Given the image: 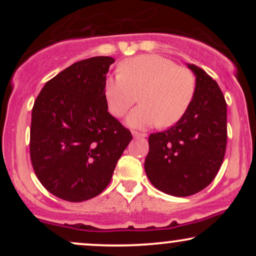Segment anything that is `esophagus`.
<instances>
[{
    "label": "esophagus",
    "mask_w": 256,
    "mask_h": 256,
    "mask_svg": "<svg viewBox=\"0 0 256 256\" xmlns=\"http://www.w3.org/2000/svg\"><path fill=\"white\" fill-rule=\"evenodd\" d=\"M134 138H143V137H146V134H143V132H134Z\"/></svg>",
    "instance_id": "1"
}]
</instances>
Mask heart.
<instances>
[{
	"instance_id": "heart-1",
	"label": "heart",
	"mask_w": 256,
	"mask_h": 256,
	"mask_svg": "<svg viewBox=\"0 0 256 256\" xmlns=\"http://www.w3.org/2000/svg\"><path fill=\"white\" fill-rule=\"evenodd\" d=\"M104 98L114 116L131 112L128 124L136 128L158 124L171 126L185 116L196 94V77L186 67L155 54L130 58L120 64V73L104 82Z\"/></svg>"
}]
</instances>
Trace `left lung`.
Wrapping results in <instances>:
<instances>
[{
	"label": "left lung",
	"mask_w": 256,
	"mask_h": 256,
	"mask_svg": "<svg viewBox=\"0 0 256 256\" xmlns=\"http://www.w3.org/2000/svg\"><path fill=\"white\" fill-rule=\"evenodd\" d=\"M196 94L176 125L149 136L144 168L160 192L178 198L198 194L219 172L228 142L226 101L216 82L195 64Z\"/></svg>",
	"instance_id": "obj_1"
}]
</instances>
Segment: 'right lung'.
<instances>
[{"label":"right lung","instance_id":"obj_1","mask_svg":"<svg viewBox=\"0 0 256 256\" xmlns=\"http://www.w3.org/2000/svg\"><path fill=\"white\" fill-rule=\"evenodd\" d=\"M114 58L78 61L48 80L32 108L30 156L42 185L82 202L110 184L132 134L108 113L104 82Z\"/></svg>","mask_w":256,"mask_h":256}]
</instances>
